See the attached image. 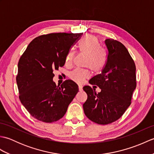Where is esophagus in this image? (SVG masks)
<instances>
[{"label":"esophagus","instance_id":"1","mask_svg":"<svg viewBox=\"0 0 154 154\" xmlns=\"http://www.w3.org/2000/svg\"><path fill=\"white\" fill-rule=\"evenodd\" d=\"M79 90L81 91L83 90V86L81 85H79Z\"/></svg>","mask_w":154,"mask_h":154}]
</instances>
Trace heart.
<instances>
[{"mask_svg":"<svg viewBox=\"0 0 154 154\" xmlns=\"http://www.w3.org/2000/svg\"><path fill=\"white\" fill-rule=\"evenodd\" d=\"M79 48L81 53L87 55L85 61L86 67H89L91 70L99 73L102 71L107 60L106 52L100 48V42L98 38L92 35H87L81 39L79 43ZM75 51L69 50L65 57V63L71 64L73 61ZM89 71L87 69H75L69 73V77L75 82L81 83L89 77Z\"/></svg>","mask_w":154,"mask_h":154,"instance_id":"b5f03b06","label":"heart"}]
</instances>
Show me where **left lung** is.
Returning <instances> with one entry per match:
<instances>
[{
    "mask_svg": "<svg viewBox=\"0 0 154 154\" xmlns=\"http://www.w3.org/2000/svg\"><path fill=\"white\" fill-rule=\"evenodd\" d=\"M104 43L107 51L105 67L89 81L101 91L97 93L91 87L85 86L87 99L83 105L88 119L104 125L123 115L131 104L136 87V65L126 47L113 39H106Z\"/></svg>",
    "mask_w": 154,
    "mask_h": 154,
    "instance_id": "left-lung-1",
    "label": "left lung"
}]
</instances>
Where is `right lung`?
I'll return each mask as SVG.
<instances>
[{
  "mask_svg": "<svg viewBox=\"0 0 154 154\" xmlns=\"http://www.w3.org/2000/svg\"><path fill=\"white\" fill-rule=\"evenodd\" d=\"M83 33H51L32 40L20 58L16 83L19 99L31 115L44 122L57 121L79 91L74 81L57 86L54 70L63 66L70 48Z\"/></svg>",
  "mask_w": 154,
  "mask_h": 154,
  "instance_id": "add662e5",
  "label": "right lung"
}]
</instances>
